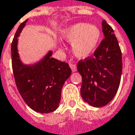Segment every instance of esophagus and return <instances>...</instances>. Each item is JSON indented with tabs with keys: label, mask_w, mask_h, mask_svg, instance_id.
Masks as SVG:
<instances>
[{
	"label": "esophagus",
	"mask_w": 135,
	"mask_h": 135,
	"mask_svg": "<svg viewBox=\"0 0 135 135\" xmlns=\"http://www.w3.org/2000/svg\"><path fill=\"white\" fill-rule=\"evenodd\" d=\"M70 67H71V70H72L73 72H75V71H77V66H76L74 64L70 63Z\"/></svg>",
	"instance_id": "obj_1"
}]
</instances>
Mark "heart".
<instances>
[{"label":"heart","mask_w":135,"mask_h":135,"mask_svg":"<svg viewBox=\"0 0 135 135\" xmlns=\"http://www.w3.org/2000/svg\"><path fill=\"white\" fill-rule=\"evenodd\" d=\"M63 37L73 42L72 51L79 58H86L97 48L101 40V31L94 25L88 23H78L67 28Z\"/></svg>","instance_id":"obj_1"}]
</instances>
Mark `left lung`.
<instances>
[{
	"label": "left lung",
	"mask_w": 135,
	"mask_h": 135,
	"mask_svg": "<svg viewBox=\"0 0 135 135\" xmlns=\"http://www.w3.org/2000/svg\"><path fill=\"white\" fill-rule=\"evenodd\" d=\"M104 38L94 55L80 60L77 68L82 77L81 95L93 107H103L114 98L119 88L122 54L114 30L102 21Z\"/></svg>",
	"instance_id": "left-lung-1"
}]
</instances>
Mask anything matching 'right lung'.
I'll return each mask as SVG.
<instances>
[{
  "label": "right lung",
  "instance_id": "obj_1",
  "mask_svg": "<svg viewBox=\"0 0 135 135\" xmlns=\"http://www.w3.org/2000/svg\"><path fill=\"white\" fill-rule=\"evenodd\" d=\"M27 20L20 24L11 44V61L16 86L25 103L34 111L46 114L55 111L61 98V90L70 77L68 63L51 57L49 51L34 65H24L17 52V37Z\"/></svg>",
  "mask_w": 135,
  "mask_h": 135
}]
</instances>
